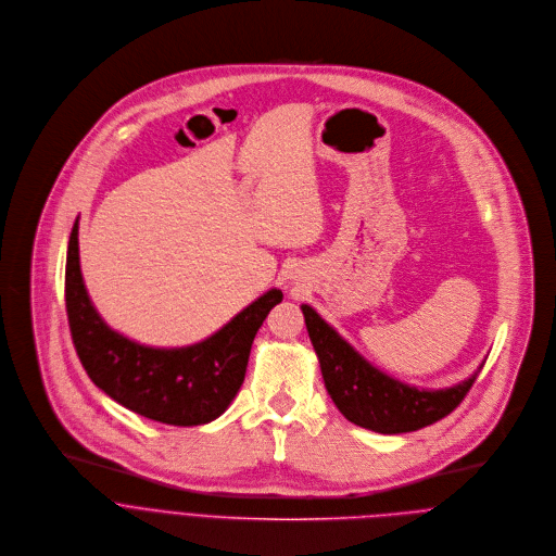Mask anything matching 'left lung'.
Instances as JSON below:
<instances>
[{
  "instance_id": "1",
  "label": "left lung",
  "mask_w": 556,
  "mask_h": 556,
  "mask_svg": "<svg viewBox=\"0 0 556 556\" xmlns=\"http://www.w3.org/2000/svg\"><path fill=\"white\" fill-rule=\"evenodd\" d=\"M300 308L326 392L344 418L370 431L405 433L445 418L460 405L484 366L482 362L469 379L450 388L412 386L370 364L311 304Z\"/></svg>"
}]
</instances>
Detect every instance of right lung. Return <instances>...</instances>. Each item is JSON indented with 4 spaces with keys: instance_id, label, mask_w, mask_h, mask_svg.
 I'll return each mask as SVG.
<instances>
[{
    "instance_id": "right-lung-1",
    "label": "right lung",
    "mask_w": 556,
    "mask_h": 556,
    "mask_svg": "<svg viewBox=\"0 0 556 556\" xmlns=\"http://www.w3.org/2000/svg\"><path fill=\"white\" fill-rule=\"evenodd\" d=\"M282 302L269 289L210 338L175 349L140 344L96 311L80 271L78 218L67 243L65 306L72 340L89 379L123 407L177 427L212 422L239 394L250 351L267 313Z\"/></svg>"
}]
</instances>
